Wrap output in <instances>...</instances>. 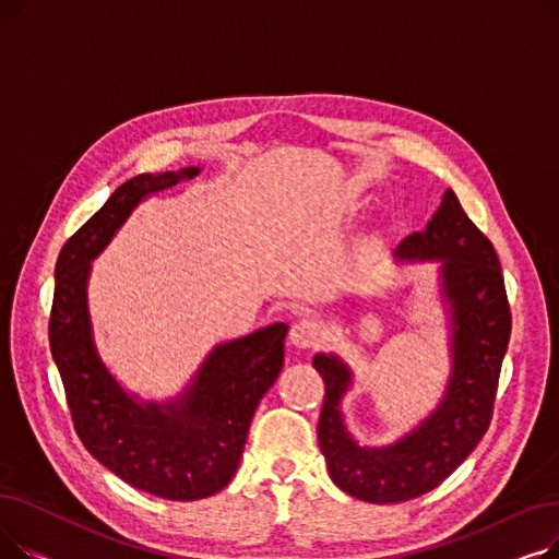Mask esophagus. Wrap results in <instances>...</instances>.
<instances>
[{"instance_id":"esophagus-1","label":"esophagus","mask_w":559,"mask_h":559,"mask_svg":"<svg viewBox=\"0 0 559 559\" xmlns=\"http://www.w3.org/2000/svg\"><path fill=\"white\" fill-rule=\"evenodd\" d=\"M324 335H326L324 326H321L314 319H299L297 324L289 329V342L297 348H312L321 340H324Z\"/></svg>"}]
</instances>
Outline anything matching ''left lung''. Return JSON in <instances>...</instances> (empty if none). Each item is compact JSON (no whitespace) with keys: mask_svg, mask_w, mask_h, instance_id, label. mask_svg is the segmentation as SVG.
<instances>
[{"mask_svg":"<svg viewBox=\"0 0 559 559\" xmlns=\"http://www.w3.org/2000/svg\"><path fill=\"white\" fill-rule=\"evenodd\" d=\"M396 260H442V297L451 319V376L432 413L390 447H360L344 426L342 396L354 373L337 358L317 354L324 378L317 437L333 483L367 503H401L447 480L489 428L498 376L508 350L512 314L493 245L466 217L453 190L421 233L394 251Z\"/></svg>","mask_w":559,"mask_h":559,"instance_id":"obj_1","label":"left lung"}]
</instances>
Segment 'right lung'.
I'll return each mask as SVG.
<instances>
[{
    "instance_id": "right-lung-1",
    "label": "right lung",
    "mask_w": 559,
    "mask_h": 559,
    "mask_svg": "<svg viewBox=\"0 0 559 559\" xmlns=\"http://www.w3.org/2000/svg\"><path fill=\"white\" fill-rule=\"evenodd\" d=\"M199 171L138 174L117 188L58 253L49 317L51 356L83 447L131 487L169 501H199L228 485L255 407L281 373L287 335L278 321L217 344L190 385L167 403L129 394L99 358L87 312L91 262L144 197Z\"/></svg>"
}]
</instances>
